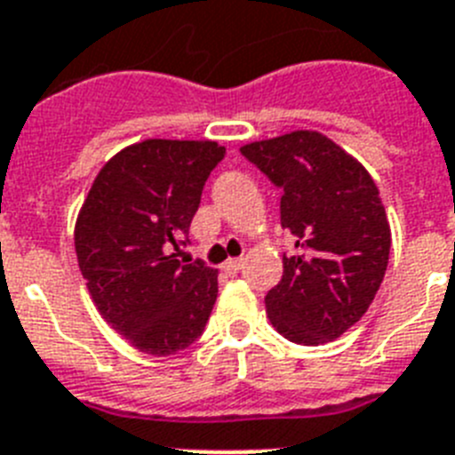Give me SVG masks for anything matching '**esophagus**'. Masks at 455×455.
Here are the masks:
<instances>
[{
    "instance_id": "34e87169",
    "label": "esophagus",
    "mask_w": 455,
    "mask_h": 455,
    "mask_svg": "<svg viewBox=\"0 0 455 455\" xmlns=\"http://www.w3.org/2000/svg\"><path fill=\"white\" fill-rule=\"evenodd\" d=\"M244 266V259H228L224 260V272H228V275H235L238 270H243Z\"/></svg>"
}]
</instances>
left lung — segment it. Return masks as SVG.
<instances>
[{
    "instance_id": "8db88e82",
    "label": "left lung",
    "mask_w": 455,
    "mask_h": 455,
    "mask_svg": "<svg viewBox=\"0 0 455 455\" xmlns=\"http://www.w3.org/2000/svg\"><path fill=\"white\" fill-rule=\"evenodd\" d=\"M243 156L283 189L282 227L298 254L283 256L266 311L282 337L323 346L369 311L389 263L392 228L364 164L315 130L244 144Z\"/></svg>"
}]
</instances>
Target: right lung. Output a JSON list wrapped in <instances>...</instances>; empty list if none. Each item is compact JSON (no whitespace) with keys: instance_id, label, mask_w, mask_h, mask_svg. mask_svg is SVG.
Here are the masks:
<instances>
[{"instance_id":"1","label":"right lung","mask_w":455,"mask_h":455,"mask_svg":"<svg viewBox=\"0 0 455 455\" xmlns=\"http://www.w3.org/2000/svg\"><path fill=\"white\" fill-rule=\"evenodd\" d=\"M227 148L144 140L109 157L75 220V254L96 309L137 350L167 357L201 337L217 270L180 260L205 179Z\"/></svg>"}]
</instances>
